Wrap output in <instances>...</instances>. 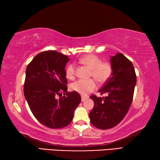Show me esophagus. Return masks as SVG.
<instances>
[{
  "mask_svg": "<svg viewBox=\"0 0 160 160\" xmlns=\"http://www.w3.org/2000/svg\"><path fill=\"white\" fill-rule=\"evenodd\" d=\"M86 98H87L85 96H82V101H84Z\"/></svg>",
  "mask_w": 160,
  "mask_h": 160,
  "instance_id": "obj_1",
  "label": "esophagus"
}]
</instances>
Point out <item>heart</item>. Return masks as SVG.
I'll list each match as a JSON object with an SVG mask.
<instances>
[{"label":"heart","instance_id":"1","mask_svg":"<svg viewBox=\"0 0 160 160\" xmlns=\"http://www.w3.org/2000/svg\"><path fill=\"white\" fill-rule=\"evenodd\" d=\"M81 62L91 69L90 76L94 77L100 83H104L111 77L112 67L108 62H102L98 56L91 54L81 59ZM65 74L67 78L73 79L75 77V65L70 64L67 66ZM96 82L93 78L83 80L78 79L70 84L71 91L77 92L82 96H86L96 90Z\"/></svg>","mask_w":160,"mask_h":160}]
</instances>
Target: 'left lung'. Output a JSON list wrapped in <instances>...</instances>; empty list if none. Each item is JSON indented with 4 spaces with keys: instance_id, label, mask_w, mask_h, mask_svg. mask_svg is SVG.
<instances>
[{
    "instance_id": "1",
    "label": "left lung",
    "mask_w": 160,
    "mask_h": 160,
    "mask_svg": "<svg viewBox=\"0 0 160 160\" xmlns=\"http://www.w3.org/2000/svg\"><path fill=\"white\" fill-rule=\"evenodd\" d=\"M112 74L99 92L105 97L92 95L94 107L89 113L91 124L100 129L115 127L124 118L133 100L136 75L131 62L122 53L110 59Z\"/></svg>"
}]
</instances>
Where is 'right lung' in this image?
<instances>
[{"instance_id":"add662e5","label":"right lung","mask_w":160,"mask_h":160,"mask_svg":"<svg viewBox=\"0 0 160 160\" xmlns=\"http://www.w3.org/2000/svg\"><path fill=\"white\" fill-rule=\"evenodd\" d=\"M69 60L67 55L47 50L36 55L26 69L25 98L36 119L50 128L68 126L82 100L77 92H67L64 69Z\"/></svg>"}]
</instances>
